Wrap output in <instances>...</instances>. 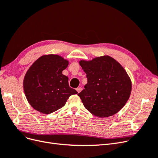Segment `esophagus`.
<instances>
[{"mask_svg":"<svg viewBox=\"0 0 158 158\" xmlns=\"http://www.w3.org/2000/svg\"><path fill=\"white\" fill-rule=\"evenodd\" d=\"M82 88H80V87L76 88V91H77V92H78V93H80V92H81V91H82Z\"/></svg>","mask_w":158,"mask_h":158,"instance_id":"1","label":"esophagus"}]
</instances>
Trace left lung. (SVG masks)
I'll return each instance as SVG.
<instances>
[{"label":"left lung","instance_id":"8db88e82","mask_svg":"<svg viewBox=\"0 0 158 158\" xmlns=\"http://www.w3.org/2000/svg\"><path fill=\"white\" fill-rule=\"evenodd\" d=\"M88 83L78 94L85 108L98 117L118 113L130 97L131 80L118 62L109 56L80 60Z\"/></svg>","mask_w":158,"mask_h":158}]
</instances>
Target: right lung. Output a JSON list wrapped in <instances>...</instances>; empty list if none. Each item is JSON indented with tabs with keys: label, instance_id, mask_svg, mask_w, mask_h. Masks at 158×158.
Here are the masks:
<instances>
[{
	"label": "right lung",
	"instance_id": "right-lung-1",
	"mask_svg": "<svg viewBox=\"0 0 158 158\" xmlns=\"http://www.w3.org/2000/svg\"><path fill=\"white\" fill-rule=\"evenodd\" d=\"M69 61L56 55H44L28 69L23 79V90L30 106L49 114L64 106L71 95L78 94L70 88L69 78L63 71Z\"/></svg>",
	"mask_w": 158,
	"mask_h": 158
}]
</instances>
